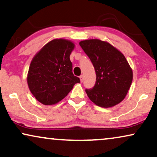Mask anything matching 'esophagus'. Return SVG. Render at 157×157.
Segmentation results:
<instances>
[{"label":"esophagus","mask_w":157,"mask_h":157,"mask_svg":"<svg viewBox=\"0 0 157 157\" xmlns=\"http://www.w3.org/2000/svg\"><path fill=\"white\" fill-rule=\"evenodd\" d=\"M80 82H82L83 81H84V76H83V75H81L80 77Z\"/></svg>","instance_id":"esophagus-1"}]
</instances>
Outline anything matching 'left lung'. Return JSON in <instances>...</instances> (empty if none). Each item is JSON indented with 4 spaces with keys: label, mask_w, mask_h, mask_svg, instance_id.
I'll return each instance as SVG.
<instances>
[{
    "label": "left lung",
    "mask_w": 157,
    "mask_h": 157,
    "mask_svg": "<svg viewBox=\"0 0 157 157\" xmlns=\"http://www.w3.org/2000/svg\"><path fill=\"white\" fill-rule=\"evenodd\" d=\"M93 64L96 82L93 88L86 89L93 103L102 108H110L126 97L133 80V71L126 57L108 42L88 39L80 42Z\"/></svg>",
    "instance_id": "8db88e82"
}]
</instances>
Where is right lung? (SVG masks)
<instances>
[{"label": "right lung", "instance_id": "obj_1", "mask_svg": "<svg viewBox=\"0 0 157 157\" xmlns=\"http://www.w3.org/2000/svg\"><path fill=\"white\" fill-rule=\"evenodd\" d=\"M75 48L72 41L54 39L33 57L27 83L31 93L41 103L54 105L66 97L80 78L72 73L70 56Z\"/></svg>", "mask_w": 157, "mask_h": 157}]
</instances>
